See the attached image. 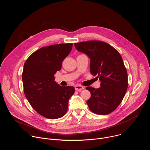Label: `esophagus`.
I'll return each mask as SVG.
<instances>
[{
	"label": "esophagus",
	"instance_id": "1",
	"mask_svg": "<svg viewBox=\"0 0 150 150\" xmlns=\"http://www.w3.org/2000/svg\"><path fill=\"white\" fill-rule=\"evenodd\" d=\"M75 90H76V91H81L82 90H83L85 88H84V87L81 86V85H76V86L75 87Z\"/></svg>",
	"mask_w": 150,
	"mask_h": 150
}]
</instances>
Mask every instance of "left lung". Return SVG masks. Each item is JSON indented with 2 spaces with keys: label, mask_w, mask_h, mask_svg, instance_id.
<instances>
[{
  "label": "left lung",
  "mask_w": 150,
  "mask_h": 150,
  "mask_svg": "<svg viewBox=\"0 0 150 150\" xmlns=\"http://www.w3.org/2000/svg\"><path fill=\"white\" fill-rule=\"evenodd\" d=\"M76 50L90 59V72L97 75L101 83L96 89L87 87L91 97L90 110L105 115L114 111L122 102L127 88V74L119 52L105 42L91 40L75 43Z\"/></svg>",
  "instance_id": "left-lung-1"
}]
</instances>
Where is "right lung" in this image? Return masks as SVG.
<instances>
[{
  "label": "right lung",
  "instance_id": "obj_1",
  "mask_svg": "<svg viewBox=\"0 0 150 150\" xmlns=\"http://www.w3.org/2000/svg\"><path fill=\"white\" fill-rule=\"evenodd\" d=\"M72 46L66 43L41 47L24 63L22 78L25 96L32 108L46 118L55 119L65 115L75 93L74 87L60 86L54 77Z\"/></svg>",
  "mask_w": 150,
  "mask_h": 150
}]
</instances>
